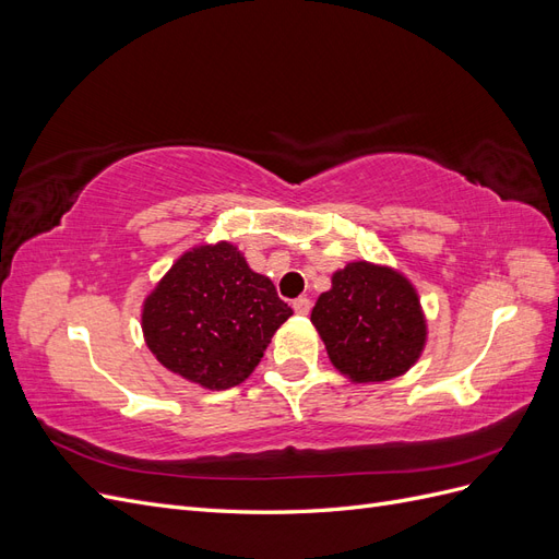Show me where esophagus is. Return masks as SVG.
<instances>
[{"label": "esophagus", "instance_id": "obj_1", "mask_svg": "<svg viewBox=\"0 0 559 559\" xmlns=\"http://www.w3.org/2000/svg\"><path fill=\"white\" fill-rule=\"evenodd\" d=\"M310 308H312V302H310V298H296L294 300V310H296V314H300V317H306V314H310Z\"/></svg>", "mask_w": 559, "mask_h": 559}]
</instances>
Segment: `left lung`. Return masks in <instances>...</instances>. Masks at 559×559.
Wrapping results in <instances>:
<instances>
[{"mask_svg": "<svg viewBox=\"0 0 559 559\" xmlns=\"http://www.w3.org/2000/svg\"><path fill=\"white\" fill-rule=\"evenodd\" d=\"M310 319L331 364L352 382L403 376L427 343L415 286L396 270L366 261L337 270Z\"/></svg>", "mask_w": 559, "mask_h": 559, "instance_id": "obj_1", "label": "left lung"}]
</instances>
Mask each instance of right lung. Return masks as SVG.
I'll list each match as a JSON object with an SVG mask.
<instances>
[{
    "instance_id": "right-lung-1",
    "label": "right lung",
    "mask_w": 559,
    "mask_h": 559,
    "mask_svg": "<svg viewBox=\"0 0 559 559\" xmlns=\"http://www.w3.org/2000/svg\"><path fill=\"white\" fill-rule=\"evenodd\" d=\"M294 314L273 282L230 242L200 245L144 300L142 331L154 357L207 389L245 382L270 337Z\"/></svg>"
}]
</instances>
